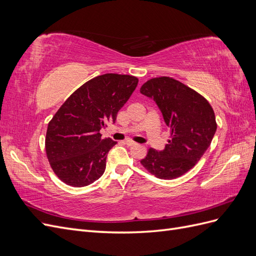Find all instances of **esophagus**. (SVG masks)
<instances>
[{"label": "esophagus", "instance_id": "34e87169", "mask_svg": "<svg viewBox=\"0 0 256 256\" xmlns=\"http://www.w3.org/2000/svg\"><path fill=\"white\" fill-rule=\"evenodd\" d=\"M125 143H126L128 146H136V145H138L136 142H132V141H130V140L125 141Z\"/></svg>", "mask_w": 256, "mask_h": 256}]
</instances>
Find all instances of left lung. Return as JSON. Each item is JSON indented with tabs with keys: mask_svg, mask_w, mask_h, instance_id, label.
Segmentation results:
<instances>
[{
	"mask_svg": "<svg viewBox=\"0 0 256 256\" xmlns=\"http://www.w3.org/2000/svg\"><path fill=\"white\" fill-rule=\"evenodd\" d=\"M140 92L157 104L171 132L164 150L150 148L141 164L160 180H174L194 166L210 145L214 112L202 95L170 76L148 80Z\"/></svg>",
	"mask_w": 256,
	"mask_h": 256,
	"instance_id": "obj_1",
	"label": "left lung"
}]
</instances>
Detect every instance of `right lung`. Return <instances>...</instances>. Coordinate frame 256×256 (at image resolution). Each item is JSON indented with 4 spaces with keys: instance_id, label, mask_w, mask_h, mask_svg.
Listing matches in <instances>:
<instances>
[{
    "instance_id": "obj_1",
    "label": "right lung",
    "mask_w": 256,
    "mask_h": 256,
    "mask_svg": "<svg viewBox=\"0 0 256 256\" xmlns=\"http://www.w3.org/2000/svg\"><path fill=\"white\" fill-rule=\"evenodd\" d=\"M138 82V78L128 74L98 76L62 104L46 134L48 160L62 182L84 187L102 176L108 152L118 142L102 138L99 131L108 122H115Z\"/></svg>"
}]
</instances>
